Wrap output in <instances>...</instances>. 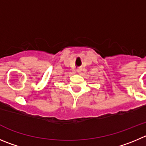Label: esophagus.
Returning a JSON list of instances; mask_svg holds the SVG:
<instances>
[{
  "mask_svg": "<svg viewBox=\"0 0 146 146\" xmlns=\"http://www.w3.org/2000/svg\"><path fill=\"white\" fill-rule=\"evenodd\" d=\"M76 72L79 73L80 72H81V69H77V70H76Z\"/></svg>",
  "mask_w": 146,
  "mask_h": 146,
  "instance_id": "1",
  "label": "esophagus"
}]
</instances>
